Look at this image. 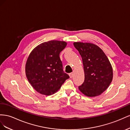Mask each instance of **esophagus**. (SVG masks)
<instances>
[{
  "label": "esophagus",
  "instance_id": "esophagus-1",
  "mask_svg": "<svg viewBox=\"0 0 130 130\" xmlns=\"http://www.w3.org/2000/svg\"><path fill=\"white\" fill-rule=\"evenodd\" d=\"M73 73H70L69 74V76H70V78H72V77H73Z\"/></svg>",
  "mask_w": 130,
  "mask_h": 130
}]
</instances>
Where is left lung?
<instances>
[{
    "label": "left lung",
    "instance_id": "obj_1",
    "mask_svg": "<svg viewBox=\"0 0 130 130\" xmlns=\"http://www.w3.org/2000/svg\"><path fill=\"white\" fill-rule=\"evenodd\" d=\"M82 59L84 81L78 87L85 95L94 97L102 94L109 87L113 79V69L103 51L90 43L74 42Z\"/></svg>",
    "mask_w": 130,
    "mask_h": 130
}]
</instances>
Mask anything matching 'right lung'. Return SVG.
Masks as SVG:
<instances>
[{
	"label": "right lung",
	"instance_id": "right-lung-1",
	"mask_svg": "<svg viewBox=\"0 0 130 130\" xmlns=\"http://www.w3.org/2000/svg\"><path fill=\"white\" fill-rule=\"evenodd\" d=\"M67 45L52 40L39 44L32 51L25 65L26 76L39 93L51 95L61 88L69 76L63 71L59 54Z\"/></svg>",
	"mask_w": 130,
	"mask_h": 130
}]
</instances>
